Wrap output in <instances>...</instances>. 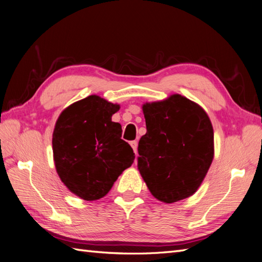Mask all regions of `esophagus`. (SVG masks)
Returning a JSON list of instances; mask_svg holds the SVG:
<instances>
[{"mask_svg":"<svg viewBox=\"0 0 262 262\" xmlns=\"http://www.w3.org/2000/svg\"><path fill=\"white\" fill-rule=\"evenodd\" d=\"M129 144L132 146V148L134 149V151H135V153H136V151H137V142L136 141H132Z\"/></svg>","mask_w":262,"mask_h":262,"instance_id":"esophagus-1","label":"esophagus"}]
</instances>
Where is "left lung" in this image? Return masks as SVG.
Segmentation results:
<instances>
[{"mask_svg": "<svg viewBox=\"0 0 262 262\" xmlns=\"http://www.w3.org/2000/svg\"><path fill=\"white\" fill-rule=\"evenodd\" d=\"M146 134L138 143L137 167L151 195L174 203L193 195L214 157V134L204 109L175 94L145 102Z\"/></svg>", "mask_w": 262, "mask_h": 262, "instance_id": "1", "label": "left lung"}]
</instances>
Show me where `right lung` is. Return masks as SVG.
I'll use <instances>...</instances> for the list:
<instances>
[{
	"mask_svg": "<svg viewBox=\"0 0 262 262\" xmlns=\"http://www.w3.org/2000/svg\"><path fill=\"white\" fill-rule=\"evenodd\" d=\"M119 105L97 95L78 100L60 114L52 135L53 161L68 190L95 201L111 191L135 159L121 139V126L112 121Z\"/></svg>",
	"mask_w": 262,
	"mask_h": 262,
	"instance_id": "obj_1",
	"label": "right lung"
}]
</instances>
